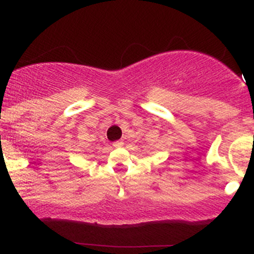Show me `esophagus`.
<instances>
[{
	"label": "esophagus",
	"mask_w": 254,
	"mask_h": 254,
	"mask_svg": "<svg viewBox=\"0 0 254 254\" xmlns=\"http://www.w3.org/2000/svg\"><path fill=\"white\" fill-rule=\"evenodd\" d=\"M123 145H124V142H123V141H114V142H113V146H114V147H122Z\"/></svg>",
	"instance_id": "obj_1"
}]
</instances>
